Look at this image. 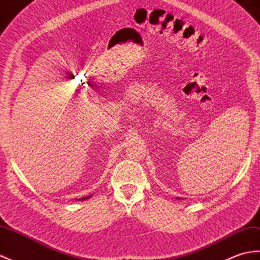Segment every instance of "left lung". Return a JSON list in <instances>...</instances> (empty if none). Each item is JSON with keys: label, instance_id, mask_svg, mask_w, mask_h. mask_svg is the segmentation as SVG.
<instances>
[{"label": "left lung", "instance_id": "1", "mask_svg": "<svg viewBox=\"0 0 260 260\" xmlns=\"http://www.w3.org/2000/svg\"><path fill=\"white\" fill-rule=\"evenodd\" d=\"M176 198H177V199H180V198H179V197H176Z\"/></svg>", "mask_w": 260, "mask_h": 260}]
</instances>
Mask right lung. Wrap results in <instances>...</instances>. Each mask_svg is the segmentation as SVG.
<instances>
[{
	"mask_svg": "<svg viewBox=\"0 0 260 260\" xmlns=\"http://www.w3.org/2000/svg\"><path fill=\"white\" fill-rule=\"evenodd\" d=\"M89 197H92V195H88V196L83 197V198H77V201H85V199H88Z\"/></svg>",
	"mask_w": 260,
	"mask_h": 260,
	"instance_id": "add662e5",
	"label": "right lung"
}]
</instances>
